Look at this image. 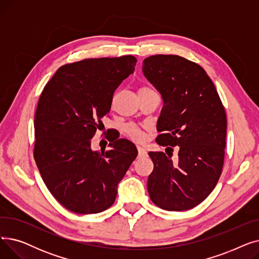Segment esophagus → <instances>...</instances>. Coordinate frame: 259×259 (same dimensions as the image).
Wrapping results in <instances>:
<instances>
[{
    "mask_svg": "<svg viewBox=\"0 0 259 259\" xmlns=\"http://www.w3.org/2000/svg\"><path fill=\"white\" fill-rule=\"evenodd\" d=\"M138 151H139V155H138L139 158L146 157V156L148 155V154H147V151H146V149H144L143 147H138Z\"/></svg>",
    "mask_w": 259,
    "mask_h": 259,
    "instance_id": "34e87169",
    "label": "esophagus"
}]
</instances>
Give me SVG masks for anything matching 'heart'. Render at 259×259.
<instances>
[{
    "instance_id": "heart-1",
    "label": "heart",
    "mask_w": 259,
    "mask_h": 259,
    "mask_svg": "<svg viewBox=\"0 0 259 259\" xmlns=\"http://www.w3.org/2000/svg\"><path fill=\"white\" fill-rule=\"evenodd\" d=\"M145 90H149V88L147 87H142L140 91H145ZM125 132L128 134V137H130L133 141L135 142H144L145 139H146V133L143 129H141L140 127L135 126V125H128L126 128H125Z\"/></svg>"
}]
</instances>
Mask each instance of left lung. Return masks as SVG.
Wrapping results in <instances>:
<instances>
[{
  "label": "left lung",
  "mask_w": 259,
  "mask_h": 259,
  "mask_svg": "<svg viewBox=\"0 0 259 259\" xmlns=\"http://www.w3.org/2000/svg\"><path fill=\"white\" fill-rule=\"evenodd\" d=\"M143 73L162 99L157 130L164 133L156 143L179 146L178 162L164 152H149L154 164L147 183L149 195L167 211L192 209L209 196L222 174L227 134L224 106L207 72L182 57H149L143 62ZM171 147L166 149L172 151Z\"/></svg>",
  "instance_id": "left-lung-1"
}]
</instances>
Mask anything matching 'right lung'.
I'll return each instance as SVG.
<instances>
[{
  "instance_id": "1",
  "label": "right lung",
  "mask_w": 259,
  "mask_h": 259,
  "mask_svg": "<svg viewBox=\"0 0 259 259\" xmlns=\"http://www.w3.org/2000/svg\"><path fill=\"white\" fill-rule=\"evenodd\" d=\"M137 62L125 56L65 65L40 94L34 159L50 193L71 212L95 214L110 208L118 183L138 156L137 147L125 139H108L110 149L102 153L91 148L114 91Z\"/></svg>"
}]
</instances>
